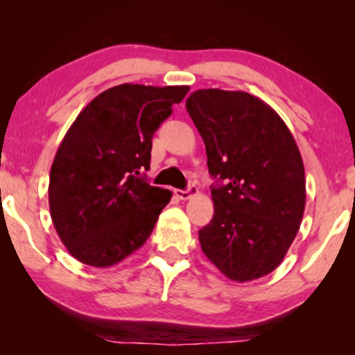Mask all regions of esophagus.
Instances as JSON below:
<instances>
[{"instance_id": "esophagus-1", "label": "esophagus", "mask_w": 355, "mask_h": 355, "mask_svg": "<svg viewBox=\"0 0 355 355\" xmlns=\"http://www.w3.org/2000/svg\"><path fill=\"white\" fill-rule=\"evenodd\" d=\"M196 193H197L196 186H189L186 191H181V189H176V191H174V196H176L178 198H181V200H187V198L196 196Z\"/></svg>"}]
</instances>
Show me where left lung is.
<instances>
[{"label":"left lung","mask_w":355,"mask_h":355,"mask_svg":"<svg viewBox=\"0 0 355 355\" xmlns=\"http://www.w3.org/2000/svg\"><path fill=\"white\" fill-rule=\"evenodd\" d=\"M202 135L215 207L198 231L203 254L232 281L278 268L305 208L297 144L279 114L247 92L202 89L186 101Z\"/></svg>","instance_id":"obj_1"}]
</instances>
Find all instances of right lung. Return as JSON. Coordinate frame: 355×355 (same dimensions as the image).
<instances>
[{
	"instance_id": "add662e5",
	"label": "right lung",
	"mask_w": 355,
	"mask_h": 355,
	"mask_svg": "<svg viewBox=\"0 0 355 355\" xmlns=\"http://www.w3.org/2000/svg\"><path fill=\"white\" fill-rule=\"evenodd\" d=\"M187 85L121 84L80 111L58 148L48 200L55 230L82 263L106 268L140 249L171 200L140 174L150 168L155 130Z\"/></svg>"
}]
</instances>
